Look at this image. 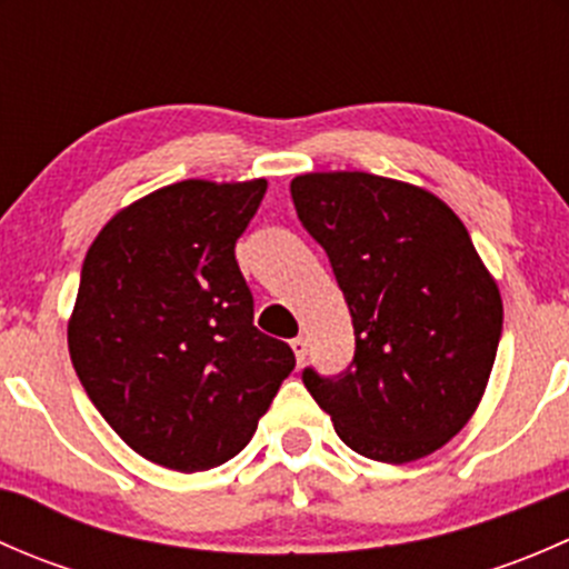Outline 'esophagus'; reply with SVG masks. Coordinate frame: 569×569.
Instances as JSON below:
<instances>
[{"label": "esophagus", "mask_w": 569, "mask_h": 569, "mask_svg": "<svg viewBox=\"0 0 569 569\" xmlns=\"http://www.w3.org/2000/svg\"><path fill=\"white\" fill-rule=\"evenodd\" d=\"M291 349H295L297 363H302V360H306V355H308V341H306V338H295V341H291Z\"/></svg>", "instance_id": "1"}]
</instances>
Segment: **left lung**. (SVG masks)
<instances>
[{
    "instance_id": "obj_1",
    "label": "left lung",
    "mask_w": 569,
    "mask_h": 569,
    "mask_svg": "<svg viewBox=\"0 0 569 569\" xmlns=\"http://www.w3.org/2000/svg\"><path fill=\"white\" fill-rule=\"evenodd\" d=\"M291 198L355 327L352 366L332 380L306 369L302 382L358 455H432L485 396L503 325L496 278L460 217L416 183L330 170L297 176Z\"/></svg>"
}]
</instances>
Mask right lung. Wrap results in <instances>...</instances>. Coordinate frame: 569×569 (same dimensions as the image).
<instances>
[{
	"label": "right lung",
	"mask_w": 569,
	"mask_h": 569,
	"mask_svg": "<svg viewBox=\"0 0 569 569\" xmlns=\"http://www.w3.org/2000/svg\"><path fill=\"white\" fill-rule=\"evenodd\" d=\"M263 178H187L120 209L82 263L68 352L129 449L194 473L237 457L295 369L252 325L237 239Z\"/></svg>",
	"instance_id": "right-lung-1"
}]
</instances>
